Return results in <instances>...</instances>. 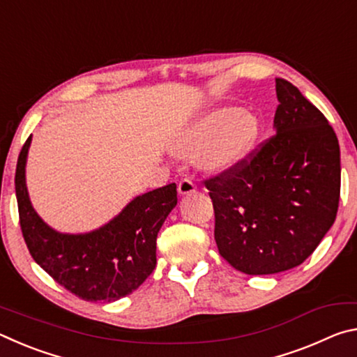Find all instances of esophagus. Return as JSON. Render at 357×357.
<instances>
[{
	"instance_id": "esophagus-1",
	"label": "esophagus",
	"mask_w": 357,
	"mask_h": 357,
	"mask_svg": "<svg viewBox=\"0 0 357 357\" xmlns=\"http://www.w3.org/2000/svg\"><path fill=\"white\" fill-rule=\"evenodd\" d=\"M197 190V185L195 183H193L192 179L189 178H184L181 183L178 184V192L181 193V195H190V193H193Z\"/></svg>"
}]
</instances>
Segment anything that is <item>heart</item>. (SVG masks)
Masks as SVG:
<instances>
[{
  "label": "heart",
  "mask_w": 357,
  "mask_h": 357,
  "mask_svg": "<svg viewBox=\"0 0 357 357\" xmlns=\"http://www.w3.org/2000/svg\"><path fill=\"white\" fill-rule=\"evenodd\" d=\"M258 135L252 113L220 108L185 126L173 144L174 153L190 157L200 153V162L209 170H228L249 154Z\"/></svg>",
  "instance_id": "b5f03b06"
}]
</instances>
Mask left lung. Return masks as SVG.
Segmentation results:
<instances>
[{
	"instance_id": "8db88e82",
	"label": "left lung",
	"mask_w": 357,
	"mask_h": 357,
	"mask_svg": "<svg viewBox=\"0 0 357 357\" xmlns=\"http://www.w3.org/2000/svg\"><path fill=\"white\" fill-rule=\"evenodd\" d=\"M275 135L250 159L204 181L220 255L249 275L277 274L309 258L335 220L340 146L318 108L283 78Z\"/></svg>"
}]
</instances>
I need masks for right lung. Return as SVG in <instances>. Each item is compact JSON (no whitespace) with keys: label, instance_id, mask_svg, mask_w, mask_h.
<instances>
[{"label":"right lung","instance_id":"1","mask_svg":"<svg viewBox=\"0 0 357 357\" xmlns=\"http://www.w3.org/2000/svg\"><path fill=\"white\" fill-rule=\"evenodd\" d=\"M23 144L15 170L20 227L28 250L45 273L80 299L113 302L142 285L155 268V239L178 203L176 184L135 197L113 219L89 233H59L36 213L26 189Z\"/></svg>","mask_w":357,"mask_h":357}]
</instances>
